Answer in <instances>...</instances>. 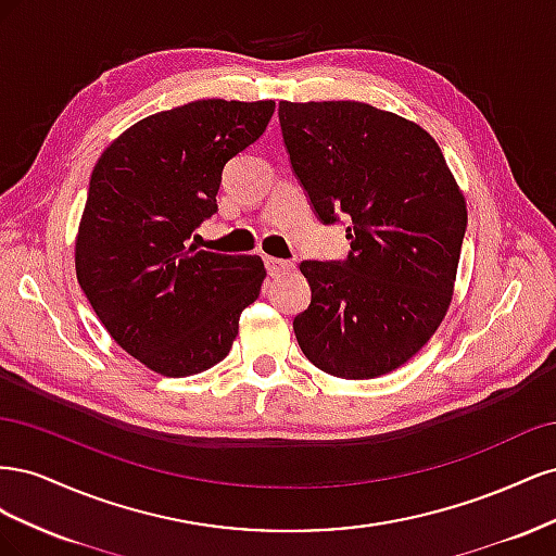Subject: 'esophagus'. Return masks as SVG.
I'll list each match as a JSON object with an SVG mask.
<instances>
[{
  "label": "esophagus",
  "instance_id": "34e87169",
  "mask_svg": "<svg viewBox=\"0 0 556 556\" xmlns=\"http://www.w3.org/2000/svg\"><path fill=\"white\" fill-rule=\"evenodd\" d=\"M264 264H266V271L271 278H280L285 274H290L294 264L288 262V260H276V257H264Z\"/></svg>",
  "mask_w": 556,
  "mask_h": 556
}]
</instances>
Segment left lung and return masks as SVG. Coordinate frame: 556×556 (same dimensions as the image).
Returning a JSON list of instances; mask_svg holds the SVG:
<instances>
[{"instance_id":"left-lung-1","label":"left lung","mask_w":556,"mask_h":556,"mask_svg":"<svg viewBox=\"0 0 556 556\" xmlns=\"http://www.w3.org/2000/svg\"><path fill=\"white\" fill-rule=\"evenodd\" d=\"M292 169L325 225L348 213L345 262H301L294 317L319 371L364 380L415 357L450 308L466 199L427 129L364 102H280Z\"/></svg>"}]
</instances>
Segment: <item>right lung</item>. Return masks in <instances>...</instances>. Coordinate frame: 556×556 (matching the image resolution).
<instances>
[{
    "mask_svg": "<svg viewBox=\"0 0 556 556\" xmlns=\"http://www.w3.org/2000/svg\"><path fill=\"white\" fill-rule=\"evenodd\" d=\"M276 109L201 99L148 115L97 160L76 233V278L111 339L150 371L185 378L223 362L260 296L257 255L190 245L217 211L225 164Z\"/></svg>",
    "mask_w": 556,
    "mask_h": 556,
    "instance_id": "obj_1",
    "label": "right lung"
}]
</instances>
